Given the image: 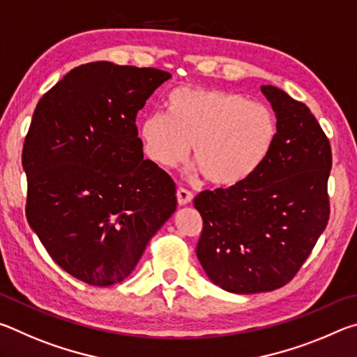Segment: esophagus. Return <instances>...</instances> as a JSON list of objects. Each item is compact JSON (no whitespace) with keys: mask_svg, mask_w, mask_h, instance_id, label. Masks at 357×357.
Here are the masks:
<instances>
[{"mask_svg":"<svg viewBox=\"0 0 357 357\" xmlns=\"http://www.w3.org/2000/svg\"><path fill=\"white\" fill-rule=\"evenodd\" d=\"M176 197H178V203H179V206H185V204L192 203V198H193L192 193H190L189 190L183 189V187H179V189H178V192H176Z\"/></svg>","mask_w":357,"mask_h":357,"instance_id":"1","label":"esophagus"}]
</instances>
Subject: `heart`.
I'll return each instance as SVG.
<instances>
[{"label":"heart","instance_id":"heart-1","mask_svg":"<svg viewBox=\"0 0 357 357\" xmlns=\"http://www.w3.org/2000/svg\"><path fill=\"white\" fill-rule=\"evenodd\" d=\"M167 114L153 113L140 124L144 154L162 168L189 157L215 187H234L255 173L277 137L268 105L213 88H178L165 100Z\"/></svg>","mask_w":357,"mask_h":357}]
</instances>
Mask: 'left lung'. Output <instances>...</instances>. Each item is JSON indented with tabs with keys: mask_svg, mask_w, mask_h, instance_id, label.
<instances>
[{
	"mask_svg": "<svg viewBox=\"0 0 357 357\" xmlns=\"http://www.w3.org/2000/svg\"><path fill=\"white\" fill-rule=\"evenodd\" d=\"M261 93L277 118L269 155L244 183L193 203L203 217L197 257L211 282L236 294L288 283L329 220L328 137L305 104L273 84Z\"/></svg>",
	"mask_w": 357,
	"mask_h": 357,
	"instance_id": "left-lung-1",
	"label": "left lung"
}]
</instances>
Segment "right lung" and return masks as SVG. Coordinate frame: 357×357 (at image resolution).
<instances>
[{
    "label": "right lung",
    "mask_w": 357,
    "mask_h": 357,
    "mask_svg": "<svg viewBox=\"0 0 357 357\" xmlns=\"http://www.w3.org/2000/svg\"><path fill=\"white\" fill-rule=\"evenodd\" d=\"M170 78L154 68L88 63L34 110L22 153L26 219L55 263L88 285L124 280L176 211L173 179L144 159L135 126Z\"/></svg>",
    "instance_id": "obj_1"
}]
</instances>
